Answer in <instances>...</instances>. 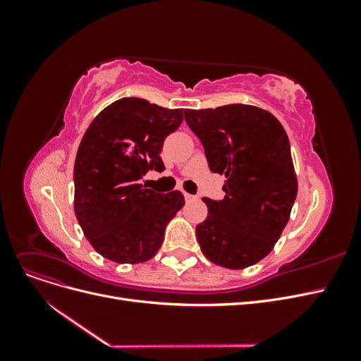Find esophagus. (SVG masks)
<instances>
[{"label":"esophagus","mask_w":361,"mask_h":361,"mask_svg":"<svg viewBox=\"0 0 361 361\" xmlns=\"http://www.w3.org/2000/svg\"><path fill=\"white\" fill-rule=\"evenodd\" d=\"M183 195H185V200H187V202H191V200L195 199L192 194H188V192H183Z\"/></svg>","instance_id":"esophagus-1"}]
</instances>
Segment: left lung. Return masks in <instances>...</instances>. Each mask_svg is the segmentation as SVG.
I'll list each match as a JSON object with an SVG mask.
<instances>
[{
    "mask_svg": "<svg viewBox=\"0 0 361 361\" xmlns=\"http://www.w3.org/2000/svg\"><path fill=\"white\" fill-rule=\"evenodd\" d=\"M183 114L211 171L226 176L223 200L203 197L207 216L195 227L203 255L231 269L255 265L279 241L297 199L285 129L271 113L243 104Z\"/></svg>",
    "mask_w": 361,
    "mask_h": 361,
    "instance_id": "obj_1",
    "label": "left lung"
}]
</instances>
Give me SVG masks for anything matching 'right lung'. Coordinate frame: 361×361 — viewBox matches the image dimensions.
<instances>
[{"instance_id": "right-lung-1", "label": "right lung", "mask_w": 361, "mask_h": 361, "mask_svg": "<svg viewBox=\"0 0 361 361\" xmlns=\"http://www.w3.org/2000/svg\"><path fill=\"white\" fill-rule=\"evenodd\" d=\"M182 120L180 108L122 97L85 130L73 167L75 215L104 257L138 264L159 250L164 231L185 200L180 191L157 192L140 180L149 170H164V140Z\"/></svg>"}]
</instances>
